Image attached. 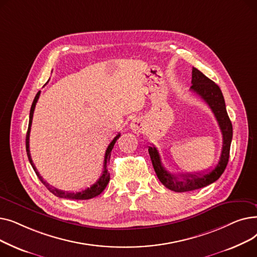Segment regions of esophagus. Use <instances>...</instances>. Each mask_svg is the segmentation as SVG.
<instances>
[{
	"label": "esophagus",
	"mask_w": 257,
	"mask_h": 257,
	"mask_svg": "<svg viewBox=\"0 0 257 257\" xmlns=\"http://www.w3.org/2000/svg\"><path fill=\"white\" fill-rule=\"evenodd\" d=\"M131 129L134 131V132H141L143 130V125L140 120H137L134 119L132 123H131Z\"/></svg>",
	"instance_id": "1"
}]
</instances>
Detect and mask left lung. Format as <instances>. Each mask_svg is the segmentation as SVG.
I'll return each mask as SVG.
<instances>
[{
  "instance_id": "1",
  "label": "left lung",
  "mask_w": 257,
  "mask_h": 257,
  "mask_svg": "<svg viewBox=\"0 0 257 257\" xmlns=\"http://www.w3.org/2000/svg\"><path fill=\"white\" fill-rule=\"evenodd\" d=\"M192 86L191 90L201 97L212 110L218 120L222 136L223 148L219 163L213 170H206L201 173H186V174H171L161 164L160 156L156 148L149 147V154L152 160L154 171L159 181L169 190L177 193L195 191L217 181L224 173L230 152V145L232 141V124L228 116L225 100L220 87L213 81L201 73L196 67L192 72Z\"/></svg>"
}]
</instances>
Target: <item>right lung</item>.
<instances>
[{
  "instance_id": "obj_1",
  "label": "right lung",
  "mask_w": 257,
  "mask_h": 257,
  "mask_svg": "<svg viewBox=\"0 0 257 257\" xmlns=\"http://www.w3.org/2000/svg\"><path fill=\"white\" fill-rule=\"evenodd\" d=\"M39 94H40V91H38L36 93V96L33 100V103H32V106H31V109H30V116H29V126H28V131H27V136H26V151H27V155H28V158H29V161L30 164L35 172V174L37 175V177L39 178V180L42 181L44 183V185H46V187L48 188V190L53 194L55 195L56 197H59V198H65V199H71V200H88V199H91L93 197H96L98 195H100L104 190L105 187L107 186L108 182H109V179H110V174L109 172H108L107 170V164L108 161H109L110 159V153H111V150L112 148L115 144V142L117 141V139L119 138L120 134L118 133L117 136L112 140V142L109 144V146L107 147V150L105 152V157H104V167H103V172H102V175L100 176V178L98 179V181L96 183H93L90 187H87L86 190H83L81 192H76V193H71V192H63V191H60L58 190V188L56 187H53L52 185H50L49 183H47L43 177L40 176L38 171L36 170L33 161H32V158H31V154H30V150H29V138H30V130H31V125H32V118H33V112H34V109H35V105L37 103V100L39 98Z\"/></svg>"
}]
</instances>
